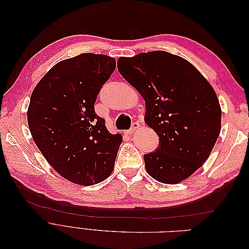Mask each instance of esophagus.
I'll use <instances>...</instances> for the list:
<instances>
[{"label":"esophagus","instance_id":"34e87169","mask_svg":"<svg viewBox=\"0 0 249 249\" xmlns=\"http://www.w3.org/2000/svg\"><path fill=\"white\" fill-rule=\"evenodd\" d=\"M139 126H140V124H139V123H138V122H134V123L132 124L131 129H130L129 131H127V133H126V134H132L135 130H137Z\"/></svg>","mask_w":249,"mask_h":249}]
</instances>
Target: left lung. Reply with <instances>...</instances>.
<instances>
[{
  "instance_id": "left-lung-1",
  "label": "left lung",
  "mask_w": 249,
  "mask_h": 249,
  "mask_svg": "<svg viewBox=\"0 0 249 249\" xmlns=\"http://www.w3.org/2000/svg\"><path fill=\"white\" fill-rule=\"evenodd\" d=\"M120 74L145 101V124L159 146L144 155L145 169L158 182L178 184L207 161L221 126L214 89L184 58L164 51L120 57Z\"/></svg>"
}]
</instances>
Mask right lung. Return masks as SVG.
<instances>
[{"mask_svg":"<svg viewBox=\"0 0 249 249\" xmlns=\"http://www.w3.org/2000/svg\"><path fill=\"white\" fill-rule=\"evenodd\" d=\"M115 67L114 58L91 53L63 60L30 99L28 124L37 147L60 176L79 185L108 178L123 142L94 111L97 94Z\"/></svg>","mask_w":249,"mask_h":249,"instance_id":"1","label":"right lung"}]
</instances>
